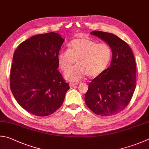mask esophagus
<instances>
[{"instance_id": "obj_1", "label": "esophagus", "mask_w": 149, "mask_h": 149, "mask_svg": "<svg viewBox=\"0 0 149 149\" xmlns=\"http://www.w3.org/2000/svg\"><path fill=\"white\" fill-rule=\"evenodd\" d=\"M77 84H76V83H72V82H71V83L69 84V86H70V88H72V87L77 86Z\"/></svg>"}]
</instances>
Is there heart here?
Instances as JSON below:
<instances>
[{
	"mask_svg": "<svg viewBox=\"0 0 149 149\" xmlns=\"http://www.w3.org/2000/svg\"><path fill=\"white\" fill-rule=\"evenodd\" d=\"M69 49H62L58 52V61L61 71L66 72L76 60L77 65L65 73V78L72 82H78L88 74L95 77L100 74L111 58V49L108 44L97 43L89 38L72 40Z\"/></svg>",
	"mask_w": 149,
	"mask_h": 149,
	"instance_id": "1",
	"label": "heart"
}]
</instances>
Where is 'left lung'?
Listing matches in <instances>:
<instances>
[{
    "instance_id": "1",
    "label": "left lung",
    "mask_w": 149,
    "mask_h": 149,
    "mask_svg": "<svg viewBox=\"0 0 149 149\" xmlns=\"http://www.w3.org/2000/svg\"><path fill=\"white\" fill-rule=\"evenodd\" d=\"M91 34L110 47L112 59L108 69L89 84L85 95L88 107L97 115L109 116L127 107L136 88V64L130 47L117 36L101 31Z\"/></svg>"
}]
</instances>
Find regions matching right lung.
I'll return each mask as SVG.
<instances>
[{
    "label": "right lung",
    "instance_id": "right-lung-1",
    "mask_svg": "<svg viewBox=\"0 0 149 149\" xmlns=\"http://www.w3.org/2000/svg\"><path fill=\"white\" fill-rule=\"evenodd\" d=\"M63 41L59 33H42L22 42L14 52L11 91L19 104L35 116L52 114L62 105L69 89L58 70V54Z\"/></svg>",
    "mask_w": 149,
    "mask_h": 149
}]
</instances>
